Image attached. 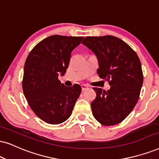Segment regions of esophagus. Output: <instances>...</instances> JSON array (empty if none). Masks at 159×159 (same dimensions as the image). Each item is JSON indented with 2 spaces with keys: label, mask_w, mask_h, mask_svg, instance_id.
Listing matches in <instances>:
<instances>
[{
  "label": "esophagus",
  "mask_w": 159,
  "mask_h": 159,
  "mask_svg": "<svg viewBox=\"0 0 159 159\" xmlns=\"http://www.w3.org/2000/svg\"><path fill=\"white\" fill-rule=\"evenodd\" d=\"M88 86L87 85H85V84H82L81 85V89H82V91H85V90L88 89Z\"/></svg>",
  "instance_id": "34e87169"
}]
</instances>
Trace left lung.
<instances>
[{
	"instance_id": "obj_1",
	"label": "left lung",
	"mask_w": 159,
	"mask_h": 159,
	"mask_svg": "<svg viewBox=\"0 0 159 159\" xmlns=\"http://www.w3.org/2000/svg\"><path fill=\"white\" fill-rule=\"evenodd\" d=\"M97 56L99 77L111 86L94 87L92 114L103 125H114L127 117L139 98L143 73L139 58L128 44L114 36L86 37L81 43Z\"/></svg>"
}]
</instances>
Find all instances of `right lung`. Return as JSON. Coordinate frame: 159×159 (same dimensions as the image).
<instances>
[{"label": "right lung", "instance_id": "right-lung-1", "mask_svg": "<svg viewBox=\"0 0 159 159\" xmlns=\"http://www.w3.org/2000/svg\"><path fill=\"white\" fill-rule=\"evenodd\" d=\"M83 39L51 36L38 43L25 60L24 95L32 111L47 123L57 125L66 121L81 94L80 85L66 86L58 77L66 73L72 51Z\"/></svg>", "mask_w": 159, "mask_h": 159}]
</instances>
